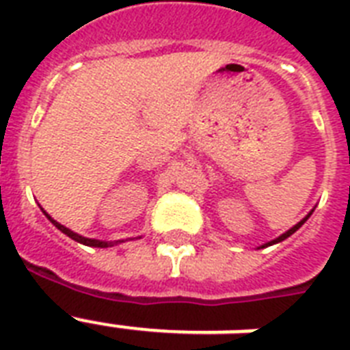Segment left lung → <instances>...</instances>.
<instances>
[{"label":"left lung","instance_id":"8db88e82","mask_svg":"<svg viewBox=\"0 0 350 350\" xmlns=\"http://www.w3.org/2000/svg\"><path fill=\"white\" fill-rule=\"evenodd\" d=\"M314 213V208H312V211H310L309 214H307V216H305L304 219H301V221H298V224L294 225V227H291V229L287 230V232H283L282 236H278V238H274V239H271V241H267V243H263V245H260V247H258V249H265V247H271V245H276V243H280V241H283V239H287L288 236H293L294 232H296V230L299 229V227H301V225L305 224V221H307V219L310 218V214Z\"/></svg>","mask_w":350,"mask_h":350}]
</instances>
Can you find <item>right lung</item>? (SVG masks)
<instances>
[{
	"mask_svg": "<svg viewBox=\"0 0 350 350\" xmlns=\"http://www.w3.org/2000/svg\"><path fill=\"white\" fill-rule=\"evenodd\" d=\"M41 211H43V208H41ZM43 214H45L46 218L51 219V224L54 225V227H57V229L62 230L63 234H67L68 238H72L74 241H78V243H83V245H87V247H100V249H105V247H114V245H118V243H123V239H118V241H101V239H94V238H85V236H81V234H78V232H74V230L67 229V227H65V225L57 224L56 219H54V218H51V216H49V214H46L45 211H43Z\"/></svg>",
	"mask_w": 350,
	"mask_h": 350,
	"instance_id": "obj_1",
	"label": "right lung"
}]
</instances>
